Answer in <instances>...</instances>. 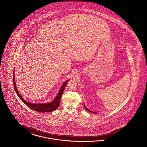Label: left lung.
<instances>
[{
	"mask_svg": "<svg viewBox=\"0 0 147 147\" xmlns=\"http://www.w3.org/2000/svg\"><path fill=\"white\" fill-rule=\"evenodd\" d=\"M84 107H85V108H86V109H87V111H89V112H91V113H94V114H95V113H96V114H97V113H96V112H92V111H90V109H88V108H87V107H86V106H85V104H84Z\"/></svg>",
	"mask_w": 147,
	"mask_h": 147,
	"instance_id": "obj_1",
	"label": "left lung"
}]
</instances>
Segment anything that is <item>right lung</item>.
Segmentation results:
<instances>
[{
  "instance_id": "obj_1",
  "label": "right lung",
  "mask_w": 147,
  "mask_h": 147,
  "mask_svg": "<svg viewBox=\"0 0 147 147\" xmlns=\"http://www.w3.org/2000/svg\"><path fill=\"white\" fill-rule=\"evenodd\" d=\"M14 75H13V82H14V86L16 90V92L17 93L19 97L20 98V100L23 102L24 103L28 106L29 108H31L32 110L39 112H53L55 110H56L57 108L59 107L60 105V101L62 96V93L64 91V89L67 85V82L69 80H67L65 81L63 85H62L60 90H59V92L58 93L57 95L56 96V98L54 100L48 103H31L30 102H28L27 100H24L23 97L20 95V94L19 92V91L17 90L16 86V80H15V76H14Z\"/></svg>"
}]
</instances>
